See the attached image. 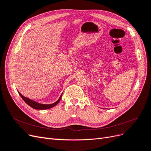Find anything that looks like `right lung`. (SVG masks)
I'll use <instances>...</instances> for the list:
<instances>
[{"label":"right lung","instance_id":"1","mask_svg":"<svg viewBox=\"0 0 151 151\" xmlns=\"http://www.w3.org/2000/svg\"><path fill=\"white\" fill-rule=\"evenodd\" d=\"M18 93H19V94L21 96V97L22 98V99L24 100L26 104H28L29 106H31V108H33V109H50L51 108H53V106H55V105H57L59 103V101H60V100L61 99V98H62V94H63L62 93L61 94L60 98H59V99L57 100L56 102H55V103H52V104H42V103H40L36 102L35 101H33V100L30 99L22 95L19 92V91H18Z\"/></svg>","mask_w":151,"mask_h":151}]
</instances>
